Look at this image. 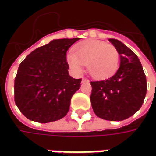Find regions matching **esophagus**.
Here are the masks:
<instances>
[{
	"mask_svg": "<svg viewBox=\"0 0 156 156\" xmlns=\"http://www.w3.org/2000/svg\"><path fill=\"white\" fill-rule=\"evenodd\" d=\"M86 82H88V79H87V78H83L82 83H86Z\"/></svg>",
	"mask_w": 156,
	"mask_h": 156,
	"instance_id": "obj_1",
	"label": "esophagus"
}]
</instances>
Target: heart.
Wrapping results in <instances>:
<instances>
[{
	"label": "heart",
	"mask_w": 156,
	"mask_h": 156,
	"mask_svg": "<svg viewBox=\"0 0 156 156\" xmlns=\"http://www.w3.org/2000/svg\"><path fill=\"white\" fill-rule=\"evenodd\" d=\"M119 60L115 47L94 39L79 43L75 47V52L70 51L67 55V62L74 73H81L83 66L87 65L89 74L97 79L113 74L119 68Z\"/></svg>",
	"instance_id": "b5f03b06"
}]
</instances>
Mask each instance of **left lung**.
Returning <instances> with one entry per match:
<instances>
[{"instance_id":"left-lung-1","label":"left lung","mask_w":156,"mask_h":156,"mask_svg":"<svg viewBox=\"0 0 156 156\" xmlns=\"http://www.w3.org/2000/svg\"><path fill=\"white\" fill-rule=\"evenodd\" d=\"M108 41L120 56V66L108 79L92 81L90 96L95 115L109 121L124 120L141 108L147 91L146 76L140 62L117 39Z\"/></svg>"}]
</instances>
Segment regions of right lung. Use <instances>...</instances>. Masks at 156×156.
I'll return each mask as SVG.
<instances>
[{
	"label": "right lung",
	"instance_id": "right-lung-1",
	"mask_svg": "<svg viewBox=\"0 0 156 156\" xmlns=\"http://www.w3.org/2000/svg\"><path fill=\"white\" fill-rule=\"evenodd\" d=\"M78 39L52 40L21 62L15 78L14 99L28 119L45 124L68 114L72 96L80 88L82 78L69 76L66 53Z\"/></svg>",
	"mask_w": 156,
	"mask_h": 156
}]
</instances>
